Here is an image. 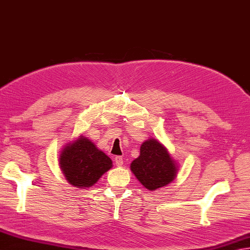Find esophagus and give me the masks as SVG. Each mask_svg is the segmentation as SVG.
<instances>
[{"instance_id":"esophagus-1","label":"esophagus","mask_w":250,"mask_h":250,"mask_svg":"<svg viewBox=\"0 0 250 250\" xmlns=\"http://www.w3.org/2000/svg\"><path fill=\"white\" fill-rule=\"evenodd\" d=\"M114 161H115L116 166H122V165H123V157H122V156H115Z\"/></svg>"}]
</instances>
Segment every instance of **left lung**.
<instances>
[{
	"label": "left lung",
	"instance_id": "obj_1",
	"mask_svg": "<svg viewBox=\"0 0 250 250\" xmlns=\"http://www.w3.org/2000/svg\"><path fill=\"white\" fill-rule=\"evenodd\" d=\"M130 169L147 190L154 191L175 179L177 167L167 150L159 141L149 139L140 146V155Z\"/></svg>",
	"mask_w": 250,
	"mask_h": 250
}]
</instances>
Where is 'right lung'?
<instances>
[{"label":"right lung","instance_id":"1","mask_svg":"<svg viewBox=\"0 0 250 250\" xmlns=\"http://www.w3.org/2000/svg\"><path fill=\"white\" fill-rule=\"evenodd\" d=\"M60 167L70 185L90 188L112 167V161L93 142L81 136L64 147L60 154Z\"/></svg>","mask_w":250,"mask_h":250}]
</instances>
